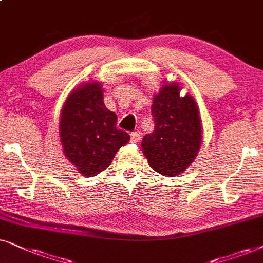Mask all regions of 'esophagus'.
<instances>
[{"instance_id": "obj_1", "label": "esophagus", "mask_w": 263, "mask_h": 263, "mask_svg": "<svg viewBox=\"0 0 263 263\" xmlns=\"http://www.w3.org/2000/svg\"><path fill=\"white\" fill-rule=\"evenodd\" d=\"M139 139H141V132H139V131L132 132V134H131V142L132 143H137Z\"/></svg>"}]
</instances>
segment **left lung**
<instances>
[{"instance_id":"left-lung-1","label":"left lung","mask_w":263,"mask_h":263,"mask_svg":"<svg viewBox=\"0 0 263 263\" xmlns=\"http://www.w3.org/2000/svg\"><path fill=\"white\" fill-rule=\"evenodd\" d=\"M179 83L164 82L154 95L155 128L142 141L149 166L164 177H177L194 162L202 143V120L197 103L180 95Z\"/></svg>"}]
</instances>
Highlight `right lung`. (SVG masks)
Here are the masks:
<instances>
[{
	"instance_id": "1",
	"label": "right lung",
	"mask_w": 263,
	"mask_h": 263,
	"mask_svg": "<svg viewBox=\"0 0 263 263\" xmlns=\"http://www.w3.org/2000/svg\"><path fill=\"white\" fill-rule=\"evenodd\" d=\"M102 83H83L73 89L62 106L59 135L65 156L82 176L107 170L129 135L115 127L117 114L103 102Z\"/></svg>"
}]
</instances>
